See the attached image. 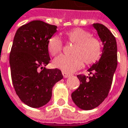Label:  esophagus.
<instances>
[{
    "instance_id": "1",
    "label": "esophagus",
    "mask_w": 128,
    "mask_h": 128,
    "mask_svg": "<svg viewBox=\"0 0 128 128\" xmlns=\"http://www.w3.org/2000/svg\"><path fill=\"white\" fill-rule=\"evenodd\" d=\"M62 74H63L64 78H70V74H68V73H66V72H62Z\"/></svg>"
}]
</instances>
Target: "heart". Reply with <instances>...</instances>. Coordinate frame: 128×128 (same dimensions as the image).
<instances>
[{"label":"heart","mask_w":128,"mask_h":128,"mask_svg":"<svg viewBox=\"0 0 128 128\" xmlns=\"http://www.w3.org/2000/svg\"><path fill=\"white\" fill-rule=\"evenodd\" d=\"M69 42L74 44L71 50L72 55H61L54 60V65L65 72H72L80 69L83 63L87 65L96 63L102 54L101 40L86 30L74 28L66 32ZM63 41L61 38L54 34L48 42L49 53L55 56L63 49Z\"/></svg>","instance_id":"b5f03b06"}]
</instances>
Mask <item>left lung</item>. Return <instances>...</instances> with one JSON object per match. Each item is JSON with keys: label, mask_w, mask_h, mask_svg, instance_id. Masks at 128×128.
Listing matches in <instances>:
<instances>
[{"label": "left lung", "mask_w": 128, "mask_h": 128, "mask_svg": "<svg viewBox=\"0 0 128 128\" xmlns=\"http://www.w3.org/2000/svg\"><path fill=\"white\" fill-rule=\"evenodd\" d=\"M104 45L99 62L88 71L91 76L79 74L80 86L72 94V98L80 109L90 110L98 106L108 96L117 66V46L115 37L99 23L93 24Z\"/></svg>", "instance_id": "left-lung-1"}]
</instances>
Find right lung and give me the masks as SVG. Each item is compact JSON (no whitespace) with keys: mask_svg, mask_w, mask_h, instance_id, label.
<instances>
[{"mask_svg":"<svg viewBox=\"0 0 128 128\" xmlns=\"http://www.w3.org/2000/svg\"><path fill=\"white\" fill-rule=\"evenodd\" d=\"M57 26L34 20L20 26L13 41L9 63L13 86L21 101L39 108L50 100L54 86L63 78L58 69H46L50 38Z\"/></svg>","mask_w":128,"mask_h":128,"instance_id":"add662e5","label":"right lung"}]
</instances>
